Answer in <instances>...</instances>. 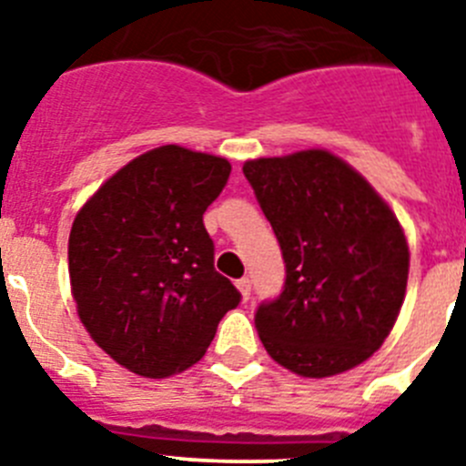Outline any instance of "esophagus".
I'll return each mask as SVG.
<instances>
[{"label": "esophagus", "mask_w": 466, "mask_h": 466, "mask_svg": "<svg viewBox=\"0 0 466 466\" xmlns=\"http://www.w3.org/2000/svg\"><path fill=\"white\" fill-rule=\"evenodd\" d=\"M236 284H238V289H240L242 299L249 300V296H252V279H249V278H240Z\"/></svg>", "instance_id": "34e87169"}]
</instances>
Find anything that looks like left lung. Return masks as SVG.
<instances>
[{
    "label": "left lung",
    "instance_id": "left-lung-1",
    "mask_svg": "<svg viewBox=\"0 0 466 466\" xmlns=\"http://www.w3.org/2000/svg\"><path fill=\"white\" fill-rule=\"evenodd\" d=\"M247 182L284 258L282 294L254 315L263 348L303 378L366 361L401 310L409 245L357 170L324 149L247 160Z\"/></svg>",
    "mask_w": 466,
    "mask_h": 466
}]
</instances>
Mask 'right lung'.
Returning <instances> with one entry per match:
<instances>
[{
  "instance_id": "1",
  "label": "right lung",
  "mask_w": 466,
  "mask_h": 466,
  "mask_svg": "<svg viewBox=\"0 0 466 466\" xmlns=\"http://www.w3.org/2000/svg\"><path fill=\"white\" fill-rule=\"evenodd\" d=\"M230 163L177 144L133 158L79 209L69 282L90 339L127 371L167 378L205 355L240 291L214 270L203 214Z\"/></svg>"
}]
</instances>
